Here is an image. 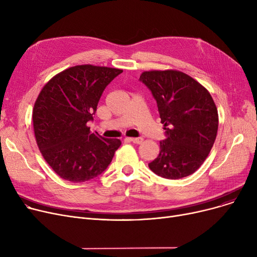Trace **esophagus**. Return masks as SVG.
Returning a JSON list of instances; mask_svg holds the SVG:
<instances>
[{
    "label": "esophagus",
    "instance_id": "esophagus-1",
    "mask_svg": "<svg viewBox=\"0 0 257 257\" xmlns=\"http://www.w3.org/2000/svg\"><path fill=\"white\" fill-rule=\"evenodd\" d=\"M127 140L130 141V142H132V143H134V144H138V145L142 144L143 141H144L142 138H128Z\"/></svg>",
    "mask_w": 257,
    "mask_h": 257
}]
</instances>
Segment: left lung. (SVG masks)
Wrapping results in <instances>:
<instances>
[{"instance_id": "8db88e82", "label": "left lung", "mask_w": 257, "mask_h": 257, "mask_svg": "<svg viewBox=\"0 0 257 257\" xmlns=\"http://www.w3.org/2000/svg\"><path fill=\"white\" fill-rule=\"evenodd\" d=\"M140 81L155 99L166 130L150 170L167 179L190 176L204 163L217 138L219 116L210 93L178 71L144 72Z\"/></svg>"}]
</instances>
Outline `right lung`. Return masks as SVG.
Returning a JSON list of instances; mask_svg holds the SVG:
<instances>
[{
  "label": "right lung",
  "mask_w": 257,
  "mask_h": 257,
  "mask_svg": "<svg viewBox=\"0 0 257 257\" xmlns=\"http://www.w3.org/2000/svg\"><path fill=\"white\" fill-rule=\"evenodd\" d=\"M121 70L90 64L70 67L44 86L33 108L37 146L57 175L67 181L84 182L110 165L119 140L90 133L88 121L106 86Z\"/></svg>",
  "instance_id": "add662e5"
}]
</instances>
